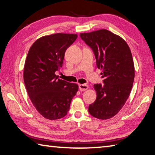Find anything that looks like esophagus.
I'll list each match as a JSON object with an SVG mask.
<instances>
[{
	"instance_id": "esophagus-1",
	"label": "esophagus",
	"mask_w": 155,
	"mask_h": 155,
	"mask_svg": "<svg viewBox=\"0 0 155 155\" xmlns=\"http://www.w3.org/2000/svg\"><path fill=\"white\" fill-rule=\"evenodd\" d=\"M78 88H79L80 91H86V90L88 89V86L87 85H85V84H80L78 85Z\"/></svg>"
}]
</instances>
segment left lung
Here are the masks:
<instances>
[{
    "label": "left lung",
    "mask_w": 155,
    "mask_h": 155,
    "mask_svg": "<svg viewBox=\"0 0 155 155\" xmlns=\"http://www.w3.org/2000/svg\"><path fill=\"white\" fill-rule=\"evenodd\" d=\"M80 37L95 55L103 84L97 83L95 102L89 106L91 116L108 119L123 108L130 94L134 81V64L130 49L120 36L102 29L80 34Z\"/></svg>",
    "instance_id": "8db88e82"
}]
</instances>
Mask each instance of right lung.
I'll use <instances>...</instances> for the list:
<instances>
[{
	"label": "right lung",
	"mask_w": 155,
	"mask_h": 155,
	"mask_svg": "<svg viewBox=\"0 0 155 155\" xmlns=\"http://www.w3.org/2000/svg\"><path fill=\"white\" fill-rule=\"evenodd\" d=\"M77 35L57 33L43 36L31 46L25 61L24 81L34 106L49 120L66 116L78 87L58 78L66 49Z\"/></svg>",
	"instance_id": "right-lung-1"
}]
</instances>
